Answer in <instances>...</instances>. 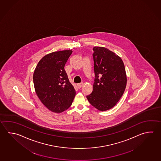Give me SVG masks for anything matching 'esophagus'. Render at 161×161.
<instances>
[{
    "mask_svg": "<svg viewBox=\"0 0 161 161\" xmlns=\"http://www.w3.org/2000/svg\"><path fill=\"white\" fill-rule=\"evenodd\" d=\"M83 86V83H80L77 84V86H78V88H80Z\"/></svg>",
    "mask_w": 161,
    "mask_h": 161,
    "instance_id": "obj_1",
    "label": "esophagus"
}]
</instances>
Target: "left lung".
I'll return each instance as SVG.
<instances>
[{
  "label": "left lung",
  "instance_id": "left-lung-1",
  "mask_svg": "<svg viewBox=\"0 0 161 161\" xmlns=\"http://www.w3.org/2000/svg\"><path fill=\"white\" fill-rule=\"evenodd\" d=\"M95 79L92 93L87 96L95 108L105 111L113 108L123 96L126 85L125 66L119 56L104 47H95Z\"/></svg>",
  "mask_w": 161,
  "mask_h": 161
}]
</instances>
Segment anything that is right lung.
<instances>
[{
	"label": "right lung",
	"mask_w": 161,
	"mask_h": 161,
	"mask_svg": "<svg viewBox=\"0 0 161 161\" xmlns=\"http://www.w3.org/2000/svg\"><path fill=\"white\" fill-rule=\"evenodd\" d=\"M72 50L49 53L39 61L33 74L36 93L50 111L61 113L72 104L75 90L69 82L64 65Z\"/></svg>",
	"instance_id": "add662e5"
}]
</instances>
